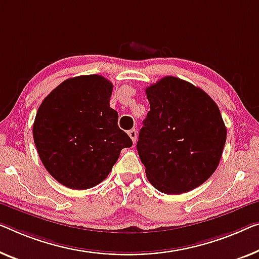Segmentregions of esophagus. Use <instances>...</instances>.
Returning <instances> with one entry per match:
<instances>
[{"instance_id": "1", "label": "esophagus", "mask_w": 259, "mask_h": 259, "mask_svg": "<svg viewBox=\"0 0 259 259\" xmlns=\"http://www.w3.org/2000/svg\"><path fill=\"white\" fill-rule=\"evenodd\" d=\"M128 135H129V137L131 138V140H133V142L136 143V140H137V130L136 129H131V130H129Z\"/></svg>"}]
</instances>
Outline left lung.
I'll return each mask as SVG.
<instances>
[{"mask_svg":"<svg viewBox=\"0 0 259 259\" xmlns=\"http://www.w3.org/2000/svg\"><path fill=\"white\" fill-rule=\"evenodd\" d=\"M150 111L137 151L146 178L166 194L190 192L218 168L227 128L213 99L187 81L165 76L146 88Z\"/></svg>","mask_w":259,"mask_h":259,"instance_id":"8db88e82","label":"left lung"}]
</instances>
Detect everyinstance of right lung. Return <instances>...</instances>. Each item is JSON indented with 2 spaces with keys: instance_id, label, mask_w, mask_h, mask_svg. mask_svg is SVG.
<instances>
[{
  "instance_id": "add662e5",
  "label": "right lung",
  "mask_w": 259,
  "mask_h": 259,
  "mask_svg": "<svg viewBox=\"0 0 259 259\" xmlns=\"http://www.w3.org/2000/svg\"><path fill=\"white\" fill-rule=\"evenodd\" d=\"M113 83L98 74L65 80L44 99L33 122L41 163L58 183L88 190L105 180L133 141L110 108Z\"/></svg>"
}]
</instances>
